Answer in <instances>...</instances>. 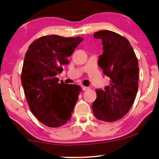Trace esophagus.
<instances>
[{
	"label": "esophagus",
	"instance_id": "34e87169",
	"mask_svg": "<svg viewBox=\"0 0 159 159\" xmlns=\"http://www.w3.org/2000/svg\"><path fill=\"white\" fill-rule=\"evenodd\" d=\"M82 89H83L84 91H85V90H88L89 89H90V88H89V87H84V86H83V87H82Z\"/></svg>",
	"mask_w": 159,
	"mask_h": 159
}]
</instances>
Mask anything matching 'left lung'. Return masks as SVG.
Listing matches in <instances>:
<instances>
[{"instance_id": "left-lung-1", "label": "left lung", "mask_w": 159, "mask_h": 159, "mask_svg": "<svg viewBox=\"0 0 159 159\" xmlns=\"http://www.w3.org/2000/svg\"><path fill=\"white\" fill-rule=\"evenodd\" d=\"M101 39L103 53L98 64L110 78L109 85L96 89L93 114L98 119L114 121L129 111L138 88V61L129 41L116 32L100 30L93 34Z\"/></svg>"}]
</instances>
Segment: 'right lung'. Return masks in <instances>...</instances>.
Returning <instances> with one entry per match:
<instances>
[{"label": "right lung", "instance_id": "right-lung-1", "mask_svg": "<svg viewBox=\"0 0 159 159\" xmlns=\"http://www.w3.org/2000/svg\"><path fill=\"white\" fill-rule=\"evenodd\" d=\"M83 38L51 34L34 40L25 54L21 84L34 116L50 127L64 125L71 119L82 88L59 81L56 75Z\"/></svg>", "mask_w": 159, "mask_h": 159}]
</instances>
